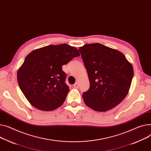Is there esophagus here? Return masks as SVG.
I'll list each match as a JSON object with an SVG mask.
<instances>
[{
  "instance_id": "34e87169",
  "label": "esophagus",
  "mask_w": 151,
  "mask_h": 151,
  "mask_svg": "<svg viewBox=\"0 0 151 151\" xmlns=\"http://www.w3.org/2000/svg\"><path fill=\"white\" fill-rule=\"evenodd\" d=\"M79 83L78 82H76L74 84H73V87L75 88H78L79 87Z\"/></svg>"
}]
</instances>
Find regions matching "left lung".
Returning a JSON list of instances; mask_svg holds the SVG:
<instances>
[{
	"label": "left lung",
	"instance_id": "obj_1",
	"mask_svg": "<svg viewBox=\"0 0 151 151\" xmlns=\"http://www.w3.org/2000/svg\"><path fill=\"white\" fill-rule=\"evenodd\" d=\"M87 70L90 87L83 94L85 104L106 112L127 95L134 76L132 64L116 50L101 44H89L78 50Z\"/></svg>",
	"mask_w": 151,
	"mask_h": 151
}]
</instances>
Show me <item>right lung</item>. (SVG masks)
Instances as JSON below:
<instances>
[{
	"mask_svg": "<svg viewBox=\"0 0 151 151\" xmlns=\"http://www.w3.org/2000/svg\"><path fill=\"white\" fill-rule=\"evenodd\" d=\"M79 56L76 48L65 44L47 45L28 54L17 72V82L29 103L44 111L61 106L69 91L62 66Z\"/></svg>",
	"mask_w": 151,
	"mask_h": 151,
	"instance_id": "right-lung-1",
	"label": "right lung"
}]
</instances>
